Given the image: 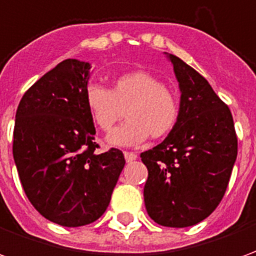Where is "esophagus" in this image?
Wrapping results in <instances>:
<instances>
[{
	"label": "esophagus",
	"instance_id": "obj_1",
	"mask_svg": "<svg viewBox=\"0 0 256 256\" xmlns=\"http://www.w3.org/2000/svg\"><path fill=\"white\" fill-rule=\"evenodd\" d=\"M124 159L126 162H133L137 159V154H134V152H124Z\"/></svg>",
	"mask_w": 256,
	"mask_h": 256
}]
</instances>
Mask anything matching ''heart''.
I'll return each mask as SVG.
<instances>
[{
    "mask_svg": "<svg viewBox=\"0 0 256 256\" xmlns=\"http://www.w3.org/2000/svg\"><path fill=\"white\" fill-rule=\"evenodd\" d=\"M84 104L96 126L110 132L123 116L128 120L108 134L115 146H134L148 137L162 138L176 128L180 115L177 96L146 71H130L114 78L111 89L89 84Z\"/></svg>",
    "mask_w": 256,
    "mask_h": 256,
    "instance_id": "obj_1",
    "label": "heart"
}]
</instances>
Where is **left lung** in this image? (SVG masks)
I'll use <instances>...</instances> for the list:
<instances>
[{
    "label": "left lung",
    "instance_id": "8db88e82",
    "mask_svg": "<svg viewBox=\"0 0 256 256\" xmlns=\"http://www.w3.org/2000/svg\"><path fill=\"white\" fill-rule=\"evenodd\" d=\"M168 58L181 90L180 115L164 141L141 154L148 168L144 202L156 224L186 228L220 203L237 158V136L229 106L207 79L177 56Z\"/></svg>",
    "mask_w": 256,
    "mask_h": 256
}]
</instances>
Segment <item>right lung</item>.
<instances>
[{
  "mask_svg": "<svg viewBox=\"0 0 256 256\" xmlns=\"http://www.w3.org/2000/svg\"><path fill=\"white\" fill-rule=\"evenodd\" d=\"M90 64L67 58L27 90L16 111L14 159L34 208L67 228L104 214L124 167L122 150L98 154L84 104Z\"/></svg>",
  "mask_w": 256,
  "mask_h": 256,
  "instance_id": "1",
  "label": "right lung"
}]
</instances>
